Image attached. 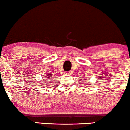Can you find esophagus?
I'll return each instance as SVG.
<instances>
[{"instance_id":"esophagus-1","label":"esophagus","mask_w":130,"mask_h":130,"mask_svg":"<svg viewBox=\"0 0 130 130\" xmlns=\"http://www.w3.org/2000/svg\"><path fill=\"white\" fill-rule=\"evenodd\" d=\"M71 71H69V72H66V74L67 75H69V74H71Z\"/></svg>"}]
</instances>
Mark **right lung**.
I'll use <instances>...</instances> for the list:
<instances>
[{"label": "right lung", "mask_w": 130, "mask_h": 130, "mask_svg": "<svg viewBox=\"0 0 130 130\" xmlns=\"http://www.w3.org/2000/svg\"><path fill=\"white\" fill-rule=\"evenodd\" d=\"M52 76H53V75H52L51 74H46L45 77H47V78H48V80H49L48 79H51ZM47 82H48V81H47Z\"/></svg>", "instance_id": "1"}]
</instances>
